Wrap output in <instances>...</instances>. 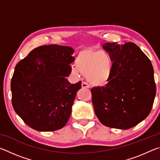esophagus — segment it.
<instances>
[{
    "label": "esophagus",
    "mask_w": 160,
    "mask_h": 160,
    "mask_svg": "<svg viewBox=\"0 0 160 160\" xmlns=\"http://www.w3.org/2000/svg\"><path fill=\"white\" fill-rule=\"evenodd\" d=\"M82 88H90V86L88 82H82Z\"/></svg>",
    "instance_id": "esophagus-1"
}]
</instances>
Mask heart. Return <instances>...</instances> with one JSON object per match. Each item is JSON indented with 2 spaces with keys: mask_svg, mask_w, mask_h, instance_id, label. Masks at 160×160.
Listing matches in <instances>:
<instances>
[{
  "mask_svg": "<svg viewBox=\"0 0 160 160\" xmlns=\"http://www.w3.org/2000/svg\"><path fill=\"white\" fill-rule=\"evenodd\" d=\"M75 64L76 66H72V73L78 76L80 72L94 85H106L112 77L113 61L110 54L105 51H81L77 56Z\"/></svg>",
  "mask_w": 160,
  "mask_h": 160,
  "instance_id": "obj_1",
  "label": "heart"
}]
</instances>
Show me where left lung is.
<instances>
[{
	"label": "left lung",
	"instance_id": "1",
	"mask_svg": "<svg viewBox=\"0 0 160 160\" xmlns=\"http://www.w3.org/2000/svg\"><path fill=\"white\" fill-rule=\"evenodd\" d=\"M102 47L113 61L112 75L104 87L91 89L97 117L109 128L129 129L147 117L156 94L151 61L132 42Z\"/></svg>",
	"mask_w": 160,
	"mask_h": 160
}]
</instances>
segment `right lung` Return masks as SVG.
<instances>
[{
  "label": "right lung",
  "instance_id": "add662e5",
  "mask_svg": "<svg viewBox=\"0 0 160 160\" xmlns=\"http://www.w3.org/2000/svg\"><path fill=\"white\" fill-rule=\"evenodd\" d=\"M74 49L56 44L32 50L16 65L11 80L15 112L30 128L53 131L66 125L81 82L70 84L66 77L75 61Z\"/></svg>",
  "mask_w": 160,
  "mask_h": 160
}]
</instances>
